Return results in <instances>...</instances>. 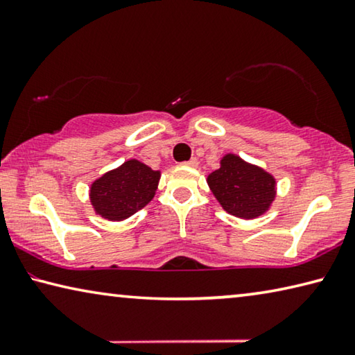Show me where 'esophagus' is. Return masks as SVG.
I'll return each instance as SVG.
<instances>
[{
	"label": "esophagus",
	"mask_w": 355,
	"mask_h": 355,
	"mask_svg": "<svg viewBox=\"0 0 355 355\" xmlns=\"http://www.w3.org/2000/svg\"><path fill=\"white\" fill-rule=\"evenodd\" d=\"M184 166H189V167H197V164H199V161H197V158H191L189 161H186V163H183Z\"/></svg>",
	"instance_id": "34e87169"
}]
</instances>
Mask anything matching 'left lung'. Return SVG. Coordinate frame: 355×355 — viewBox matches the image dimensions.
I'll return each instance as SVG.
<instances>
[{
    "instance_id": "obj_1",
    "label": "left lung",
    "mask_w": 355,
    "mask_h": 355,
    "mask_svg": "<svg viewBox=\"0 0 355 355\" xmlns=\"http://www.w3.org/2000/svg\"><path fill=\"white\" fill-rule=\"evenodd\" d=\"M208 184L227 213L243 219L263 214L275 196V180L236 155H225L220 167L208 175Z\"/></svg>"
}]
</instances>
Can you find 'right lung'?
Segmentation results:
<instances>
[{"instance_id":"add662e5","label":"right lung","mask_w":355,"mask_h":355,"mask_svg":"<svg viewBox=\"0 0 355 355\" xmlns=\"http://www.w3.org/2000/svg\"><path fill=\"white\" fill-rule=\"evenodd\" d=\"M159 172L137 159L105 173L91 186V202L97 214L110 220H122L139 211L153 199Z\"/></svg>"}]
</instances>
